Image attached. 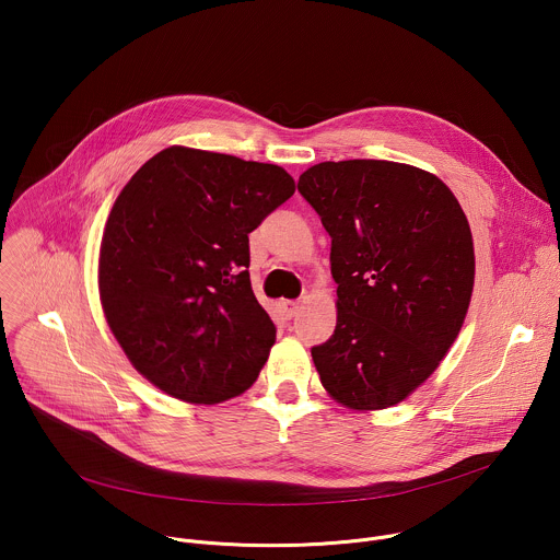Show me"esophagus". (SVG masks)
Segmentation results:
<instances>
[{
    "label": "esophagus",
    "instance_id": "1",
    "mask_svg": "<svg viewBox=\"0 0 560 560\" xmlns=\"http://www.w3.org/2000/svg\"><path fill=\"white\" fill-rule=\"evenodd\" d=\"M299 310H301V303H299V301H281V312H283L285 318L296 316Z\"/></svg>",
    "mask_w": 560,
    "mask_h": 560
}]
</instances>
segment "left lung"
<instances>
[{"mask_svg": "<svg viewBox=\"0 0 560 560\" xmlns=\"http://www.w3.org/2000/svg\"><path fill=\"white\" fill-rule=\"evenodd\" d=\"M332 238L335 335L312 348L324 387L350 410L401 404L460 332L474 244L452 190L421 168L350 159L299 177Z\"/></svg>", "mask_w": 560, "mask_h": 560, "instance_id": "8db88e82", "label": "left lung"}]
</instances>
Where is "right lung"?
Here are the masks:
<instances>
[{"mask_svg": "<svg viewBox=\"0 0 560 560\" xmlns=\"http://www.w3.org/2000/svg\"><path fill=\"white\" fill-rule=\"evenodd\" d=\"M292 195L281 166L186 145L124 186L102 236L100 299L152 385L214 406L257 381L277 328L250 285L248 234Z\"/></svg>", "mask_w": 560, "mask_h": 560, "instance_id": "right-lung-1", "label": "right lung"}]
</instances>
